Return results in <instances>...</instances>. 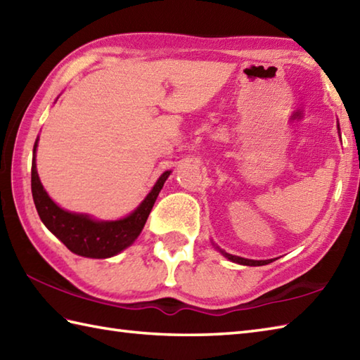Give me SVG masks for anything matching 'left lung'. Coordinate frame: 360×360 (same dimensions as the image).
Instances as JSON below:
<instances>
[{
	"label": "left lung",
	"mask_w": 360,
	"mask_h": 360,
	"mask_svg": "<svg viewBox=\"0 0 360 360\" xmlns=\"http://www.w3.org/2000/svg\"><path fill=\"white\" fill-rule=\"evenodd\" d=\"M339 128V125H338ZM339 133H340V128H339ZM217 249L223 254L227 259H231V262L233 263H238V264H243V266H264V264H269L272 263V259H249V258H243V257H236V255H232V254H227V252H224L223 249H219L217 246Z\"/></svg>",
	"instance_id": "left-lung-1"
}]
</instances>
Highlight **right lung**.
<instances>
[{"label":"right lung","mask_w":360,"mask_h":360,"mask_svg":"<svg viewBox=\"0 0 360 360\" xmlns=\"http://www.w3.org/2000/svg\"><path fill=\"white\" fill-rule=\"evenodd\" d=\"M37 147L38 137L34 143L32 179H30L38 217L68 249L86 258H110L131 246L137 236L141 235L156 198L172 173V170H167L160 174L150 193L129 215L114 221L96 219L88 213L65 210L51 200L40 178H38L35 162Z\"/></svg>","instance_id":"obj_1"}]
</instances>
